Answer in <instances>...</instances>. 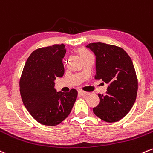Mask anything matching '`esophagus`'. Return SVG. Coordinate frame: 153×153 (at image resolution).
Returning <instances> with one entry per match:
<instances>
[{
  "instance_id": "obj_1",
  "label": "esophagus",
  "mask_w": 153,
  "mask_h": 153,
  "mask_svg": "<svg viewBox=\"0 0 153 153\" xmlns=\"http://www.w3.org/2000/svg\"><path fill=\"white\" fill-rule=\"evenodd\" d=\"M78 93L81 95H82V96H87V95L89 94V93L87 92H85V91L81 90V89H79V90H78Z\"/></svg>"
}]
</instances>
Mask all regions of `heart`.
<instances>
[{
  "instance_id": "1",
  "label": "heart",
  "mask_w": 153,
  "mask_h": 153,
  "mask_svg": "<svg viewBox=\"0 0 153 153\" xmlns=\"http://www.w3.org/2000/svg\"><path fill=\"white\" fill-rule=\"evenodd\" d=\"M78 54L82 61L84 60L85 59L89 58V57L92 56V54L87 50L84 49V48H80L78 51Z\"/></svg>"
}]
</instances>
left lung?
Listing matches in <instances>:
<instances>
[{"mask_svg":"<svg viewBox=\"0 0 153 153\" xmlns=\"http://www.w3.org/2000/svg\"><path fill=\"white\" fill-rule=\"evenodd\" d=\"M86 47L96 56L95 79L108 84L107 94L98 95L100 103L93 112L107 123L119 121L130 112L137 97V79L132 59L114 45L98 42Z\"/></svg>","mask_w":153,"mask_h":153,"instance_id":"1","label":"left lung"}]
</instances>
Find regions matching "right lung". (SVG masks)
<instances>
[{
    "instance_id": "obj_1",
    "label": "right lung",
    "mask_w": 153,
    "mask_h": 153,
    "mask_svg": "<svg viewBox=\"0 0 153 153\" xmlns=\"http://www.w3.org/2000/svg\"><path fill=\"white\" fill-rule=\"evenodd\" d=\"M64 44L40 48L27 59L20 79V93L23 105L38 123L55 126L69 116L78 92L56 91L54 81L64 74Z\"/></svg>"
}]
</instances>
